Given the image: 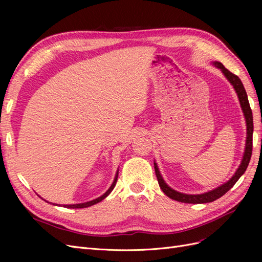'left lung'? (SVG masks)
I'll return each mask as SVG.
<instances>
[{
	"mask_svg": "<svg viewBox=\"0 0 262 262\" xmlns=\"http://www.w3.org/2000/svg\"><path fill=\"white\" fill-rule=\"evenodd\" d=\"M213 66L216 67L217 69H220L223 74L225 75V77L229 81L234 87V90L237 93V96H238L239 102H241V107L243 109V113L246 119V125H247V138H246V146H245V153L243 156L242 163L239 165V167L237 168L236 172L234 173V176L229 179L227 182H225L224 185H222L215 189L211 190L209 192H205L202 194H186V193H181L176 191V190L171 189L169 186H167V184L164 181L160 170H158V167L156 163H154V168H155V173L157 177V181L158 185H160L161 189L163 190V192L169 196L170 199L176 200L179 202H184V203H208V202H213L215 201L219 198H221L222 195H224L229 189L233 188V186L236 184L237 180H238L243 173L246 171L248 167V164L250 162V157H251V153H252V132H253V121H252V112L250 109V105L248 101V97H247V93H246L244 85L242 83V81L239 80V77L233 74L232 72H229L227 69H225V67L222 64L221 62H213Z\"/></svg>",
	"mask_w": 262,
	"mask_h": 262,
	"instance_id": "obj_1",
	"label": "left lung"
}]
</instances>
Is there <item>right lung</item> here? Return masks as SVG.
Returning <instances> with one entry per match:
<instances>
[{
    "label": "right lung",
    "mask_w": 262,
    "mask_h": 262,
    "mask_svg": "<svg viewBox=\"0 0 262 262\" xmlns=\"http://www.w3.org/2000/svg\"><path fill=\"white\" fill-rule=\"evenodd\" d=\"M117 179H118V171H117V173H116V177H115V180H114V182H113V185L110 186V188L107 190V191H106L104 194L100 195L99 198H97V199L92 200V201H89V202H85V203H78V204H66V205H63V207H64V208H68V209H83V208L91 207V205H94V204H96V203L100 202L101 200H104L105 198H106L110 192L113 191V189H114V188H115V186H116ZM55 205H58V204H55Z\"/></svg>",
    "instance_id": "right-lung-1"
}]
</instances>
